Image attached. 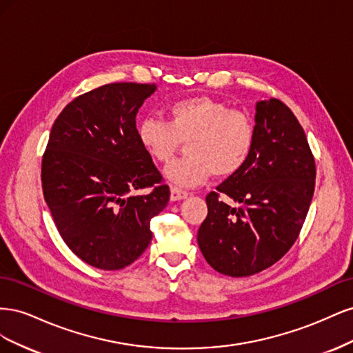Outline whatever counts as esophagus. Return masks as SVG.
<instances>
[{
  "mask_svg": "<svg viewBox=\"0 0 353 353\" xmlns=\"http://www.w3.org/2000/svg\"><path fill=\"white\" fill-rule=\"evenodd\" d=\"M188 193L184 190H181L178 187H170V200L172 201H178V200H183L187 199Z\"/></svg>",
  "mask_w": 353,
  "mask_h": 353,
  "instance_id": "obj_1",
  "label": "esophagus"
}]
</instances>
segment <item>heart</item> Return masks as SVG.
I'll return each mask as SVG.
<instances>
[{
  "mask_svg": "<svg viewBox=\"0 0 353 353\" xmlns=\"http://www.w3.org/2000/svg\"><path fill=\"white\" fill-rule=\"evenodd\" d=\"M137 135L145 153L160 163L187 140V154L169 163L163 175L178 187H196L212 174L227 178L239 172L253 148L254 128L245 113L197 95L170 104L168 122L145 117L138 123Z\"/></svg>",
  "mask_w": 353,
  "mask_h": 353,
  "instance_id": "heart-1",
  "label": "heart"
}]
</instances>
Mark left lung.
<instances>
[{
    "label": "left lung",
    "instance_id": "left-lung-1",
    "mask_svg": "<svg viewBox=\"0 0 353 353\" xmlns=\"http://www.w3.org/2000/svg\"><path fill=\"white\" fill-rule=\"evenodd\" d=\"M248 162L206 197L199 248L213 270L249 276L292 248L311 206L315 160L303 128L276 99L256 103Z\"/></svg>",
    "mask_w": 353,
    "mask_h": 353
}]
</instances>
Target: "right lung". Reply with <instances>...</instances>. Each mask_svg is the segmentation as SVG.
Instances as JSON below:
<instances>
[{
  "instance_id": "obj_1",
  "label": "right lung",
  "mask_w": 353,
  "mask_h": 353,
  "mask_svg": "<svg viewBox=\"0 0 353 353\" xmlns=\"http://www.w3.org/2000/svg\"><path fill=\"white\" fill-rule=\"evenodd\" d=\"M156 85L109 83L79 95L59 114L42 157V191L69 249L94 268L114 271L152 241L150 221L169 187L138 141L135 117ZM152 188L147 195L137 189Z\"/></svg>"
}]
</instances>
